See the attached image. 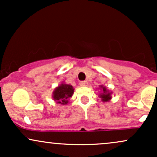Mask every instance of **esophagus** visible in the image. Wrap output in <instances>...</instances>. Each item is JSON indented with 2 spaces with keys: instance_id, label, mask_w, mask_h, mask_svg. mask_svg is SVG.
<instances>
[{
  "instance_id": "esophagus-1",
  "label": "esophagus",
  "mask_w": 157,
  "mask_h": 157,
  "mask_svg": "<svg viewBox=\"0 0 157 157\" xmlns=\"http://www.w3.org/2000/svg\"><path fill=\"white\" fill-rule=\"evenodd\" d=\"M79 85H80V86H88V82L87 81H80V82H79Z\"/></svg>"
}]
</instances>
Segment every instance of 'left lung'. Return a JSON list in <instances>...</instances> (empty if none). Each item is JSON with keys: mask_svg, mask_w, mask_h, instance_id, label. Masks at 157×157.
Masks as SVG:
<instances>
[{"mask_svg": "<svg viewBox=\"0 0 157 157\" xmlns=\"http://www.w3.org/2000/svg\"><path fill=\"white\" fill-rule=\"evenodd\" d=\"M100 88H102V93L101 94H100V97L102 98V100L103 102H107L110 100V99L111 98V93H109V91H107L106 88L103 87V86H100Z\"/></svg>", "mask_w": 157, "mask_h": 157, "instance_id": "8db88e82", "label": "left lung"}]
</instances>
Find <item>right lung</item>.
Instances as JSON below:
<instances>
[{
    "mask_svg": "<svg viewBox=\"0 0 157 157\" xmlns=\"http://www.w3.org/2000/svg\"><path fill=\"white\" fill-rule=\"evenodd\" d=\"M74 93L73 87L70 85L61 84L58 87L56 88L53 93V98L57 103L67 104L68 99L72 97Z\"/></svg>",
    "mask_w": 157,
    "mask_h": 157,
    "instance_id": "1",
    "label": "right lung"
}]
</instances>
